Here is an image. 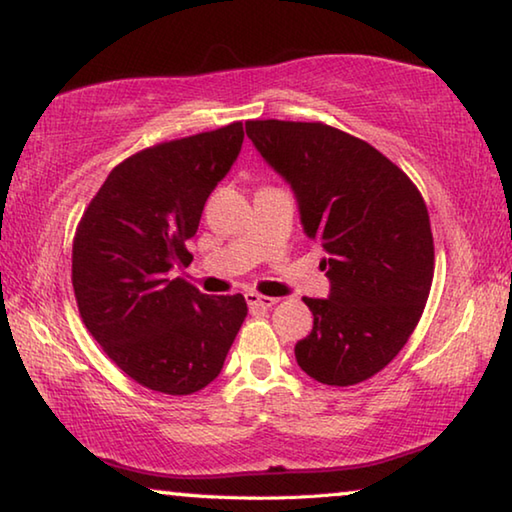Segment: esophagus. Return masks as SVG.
<instances>
[{
	"label": "esophagus",
	"mask_w": 512,
	"mask_h": 512,
	"mask_svg": "<svg viewBox=\"0 0 512 512\" xmlns=\"http://www.w3.org/2000/svg\"><path fill=\"white\" fill-rule=\"evenodd\" d=\"M245 299H247V306L251 308V311H270V308L276 304V299L258 295V292H247Z\"/></svg>",
	"instance_id": "34e87169"
}]
</instances>
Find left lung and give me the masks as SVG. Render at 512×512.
<instances>
[{
	"instance_id": "obj_1",
	"label": "left lung",
	"mask_w": 512,
	"mask_h": 512,
	"mask_svg": "<svg viewBox=\"0 0 512 512\" xmlns=\"http://www.w3.org/2000/svg\"><path fill=\"white\" fill-rule=\"evenodd\" d=\"M245 127L290 183L304 233L324 249L331 292L304 299L313 331L295 345L297 363L326 385L370 379L406 345L429 299L433 236L420 190L379 149L329 124Z\"/></svg>"
}]
</instances>
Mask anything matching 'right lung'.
Here are the masks:
<instances>
[{
  "label": "right lung",
  "instance_id": "right-lung-1",
  "mask_svg": "<svg viewBox=\"0 0 512 512\" xmlns=\"http://www.w3.org/2000/svg\"><path fill=\"white\" fill-rule=\"evenodd\" d=\"M245 127L170 140L129 156L83 213L72 245L81 320L133 381L192 395L222 372L247 317L242 295L211 297L183 279L201 211L240 154Z\"/></svg>",
  "mask_w": 512,
  "mask_h": 512
}]
</instances>
